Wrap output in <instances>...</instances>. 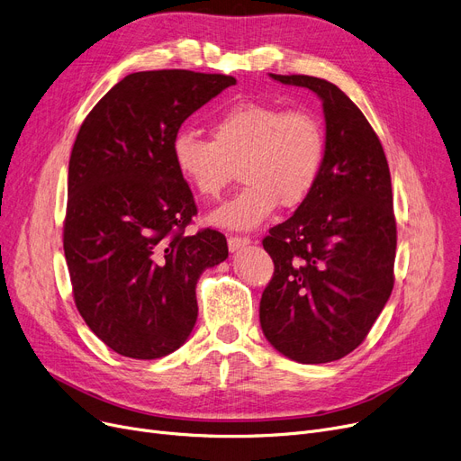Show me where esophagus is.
<instances>
[{
  "label": "esophagus",
  "mask_w": 461,
  "mask_h": 461,
  "mask_svg": "<svg viewBox=\"0 0 461 461\" xmlns=\"http://www.w3.org/2000/svg\"><path fill=\"white\" fill-rule=\"evenodd\" d=\"M247 245H250V237H239V235H230L228 237V247H230V250L231 252H237L239 249H243V247H247Z\"/></svg>",
  "instance_id": "obj_1"
}]
</instances>
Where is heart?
Here are the masks:
<instances>
[{
	"label": "heart",
	"instance_id": "obj_1",
	"mask_svg": "<svg viewBox=\"0 0 461 461\" xmlns=\"http://www.w3.org/2000/svg\"><path fill=\"white\" fill-rule=\"evenodd\" d=\"M172 155L183 179L205 200L221 196L239 166L245 185L209 221L228 230H252L278 203L294 209L312 196L323 169L325 132L304 108L247 101L212 121L211 140L179 131Z\"/></svg>",
	"mask_w": 461,
	"mask_h": 461
}]
</instances>
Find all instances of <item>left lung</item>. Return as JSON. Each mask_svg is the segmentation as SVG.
Returning a JSON list of instances; mask_svg holds the SVG:
<instances>
[{
  "mask_svg": "<svg viewBox=\"0 0 461 461\" xmlns=\"http://www.w3.org/2000/svg\"><path fill=\"white\" fill-rule=\"evenodd\" d=\"M271 78L323 101L325 160L312 196L263 239L275 273L259 323L276 351L321 365L365 342L394 287L391 172L375 131L342 89L304 75Z\"/></svg>",
  "mask_w": 461,
  "mask_h": 461,
  "instance_id": "1",
  "label": "left lung"
}]
</instances>
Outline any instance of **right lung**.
<instances>
[{
    "mask_svg": "<svg viewBox=\"0 0 461 461\" xmlns=\"http://www.w3.org/2000/svg\"><path fill=\"white\" fill-rule=\"evenodd\" d=\"M235 84L183 68L132 72L72 145L63 222L72 297L119 355L153 360L181 348L198 318L200 275L228 258L221 231L185 233L198 207L172 143L188 115Z\"/></svg>",
    "mask_w": 461,
    "mask_h": 461,
    "instance_id": "obj_1",
    "label": "right lung"
}]
</instances>
